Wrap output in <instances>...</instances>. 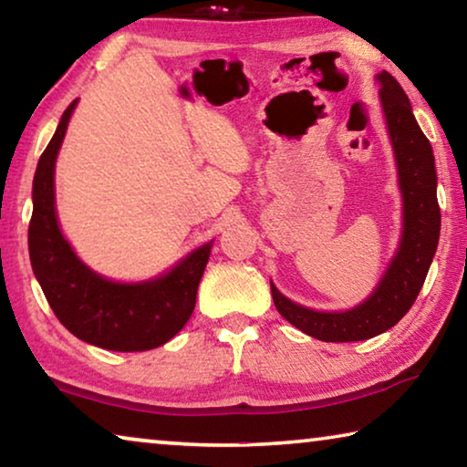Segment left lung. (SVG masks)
Returning <instances> with one entry per match:
<instances>
[{"mask_svg":"<svg viewBox=\"0 0 467 467\" xmlns=\"http://www.w3.org/2000/svg\"><path fill=\"white\" fill-rule=\"evenodd\" d=\"M389 128L400 187L404 193V234L400 251L367 303L344 313H321L295 305L272 284L278 313L292 326L323 342H358L393 327L414 305L429 274L439 244L441 210L437 202V171L431 141L412 115L404 88L389 72L377 76Z\"/></svg>","mask_w":467,"mask_h":467,"instance_id":"left-lung-1","label":"left lung"}]
</instances>
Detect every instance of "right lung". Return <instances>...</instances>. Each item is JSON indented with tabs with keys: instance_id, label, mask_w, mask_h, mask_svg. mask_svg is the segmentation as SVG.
<instances>
[{
	"instance_id": "right-lung-1",
	"label": "right lung",
	"mask_w": 467,
	"mask_h": 467,
	"mask_svg": "<svg viewBox=\"0 0 467 467\" xmlns=\"http://www.w3.org/2000/svg\"><path fill=\"white\" fill-rule=\"evenodd\" d=\"M74 107L76 100L63 110L57 131L36 164L28 224L30 264L55 317L76 337L115 352L152 350L177 336L192 317L212 243L146 284H115L88 270L61 236L55 216V158Z\"/></svg>"
}]
</instances>
